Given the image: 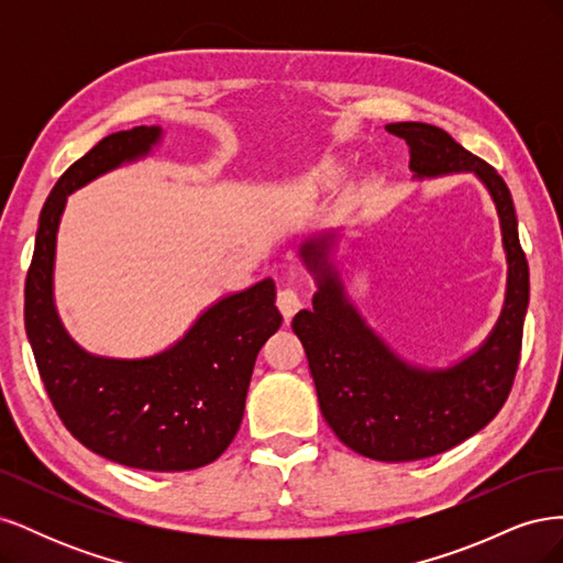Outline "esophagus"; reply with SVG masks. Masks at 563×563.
<instances>
[{"instance_id":"esophagus-1","label":"esophagus","mask_w":563,"mask_h":563,"mask_svg":"<svg viewBox=\"0 0 563 563\" xmlns=\"http://www.w3.org/2000/svg\"><path fill=\"white\" fill-rule=\"evenodd\" d=\"M277 308L282 310L286 321L291 319L302 308V298H300V294L296 291V288H282L279 296H277Z\"/></svg>"}]
</instances>
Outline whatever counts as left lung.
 Returning <instances> with one entry per match:
<instances>
[{
    "instance_id": "obj_1",
    "label": "left lung",
    "mask_w": 563,
    "mask_h": 563,
    "mask_svg": "<svg viewBox=\"0 0 563 563\" xmlns=\"http://www.w3.org/2000/svg\"><path fill=\"white\" fill-rule=\"evenodd\" d=\"M411 150L416 178L474 174L500 218L507 255L503 312L484 343L446 368L404 362L356 312L331 261L335 232L305 242L300 258L314 275L312 310L294 317L310 362L323 420L343 444L380 463L444 453L484 430L512 389L528 308V263L519 244L512 195L496 168L432 124H387Z\"/></svg>"
}]
</instances>
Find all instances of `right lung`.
<instances>
[{
  "instance_id": "obj_1",
  "label": "right lung",
  "mask_w": 563,
  "mask_h": 563,
  "mask_svg": "<svg viewBox=\"0 0 563 563\" xmlns=\"http://www.w3.org/2000/svg\"><path fill=\"white\" fill-rule=\"evenodd\" d=\"M159 141V126L112 133L58 178L27 269L25 331L46 395L77 441L119 465L185 472L213 463L240 430L255 356L282 327L275 282L220 298L172 347L143 360L79 347L54 302L56 236L67 197L147 157Z\"/></svg>"
}]
</instances>
